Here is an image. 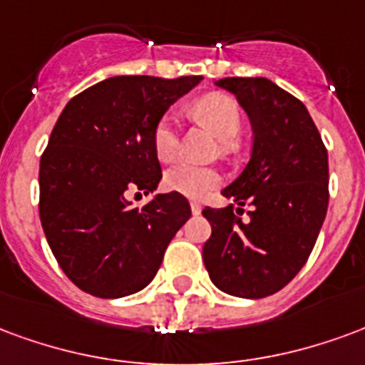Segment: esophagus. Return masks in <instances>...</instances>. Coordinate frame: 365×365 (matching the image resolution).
I'll return each instance as SVG.
<instances>
[{
  "mask_svg": "<svg viewBox=\"0 0 365 365\" xmlns=\"http://www.w3.org/2000/svg\"><path fill=\"white\" fill-rule=\"evenodd\" d=\"M190 210H192L194 215H200L202 204H200V202H190Z\"/></svg>",
  "mask_w": 365,
  "mask_h": 365,
  "instance_id": "1",
  "label": "esophagus"
}]
</instances>
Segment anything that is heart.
<instances>
[{
	"label": "heart",
	"instance_id": "heart-1",
	"mask_svg": "<svg viewBox=\"0 0 365 365\" xmlns=\"http://www.w3.org/2000/svg\"><path fill=\"white\" fill-rule=\"evenodd\" d=\"M192 114L200 118L204 124H208L222 140V151L230 153L235 148V138L243 126L241 108L235 103V98L223 93H210L198 101H194ZM151 148L155 151V157L161 163L173 161L179 153V135H177V122L173 114H163L151 132ZM222 182L220 173L200 167L192 163H177L165 175V186L173 192L182 194L192 200H202L212 194Z\"/></svg>",
	"mask_w": 365,
	"mask_h": 365
}]
</instances>
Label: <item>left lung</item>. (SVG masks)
Instances as JSON below:
<instances>
[{"mask_svg": "<svg viewBox=\"0 0 365 365\" xmlns=\"http://www.w3.org/2000/svg\"><path fill=\"white\" fill-rule=\"evenodd\" d=\"M215 85L237 97L252 126L251 159L222 194L252 210L247 222L233 204L202 210L212 225L202 259L215 288L260 299L309 259L329 206V155L305 105L270 79L225 77Z\"/></svg>", "mask_w": 365, "mask_h": 365, "instance_id": "left-lung-1", "label": "left lung"}]
</instances>
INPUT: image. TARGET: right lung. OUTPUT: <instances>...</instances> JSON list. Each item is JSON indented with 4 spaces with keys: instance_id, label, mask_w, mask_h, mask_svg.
I'll return each mask as SVG.
<instances>
[{
    "instance_id": "1",
    "label": "right lung",
    "mask_w": 365,
    "mask_h": 365,
    "mask_svg": "<svg viewBox=\"0 0 365 365\" xmlns=\"http://www.w3.org/2000/svg\"><path fill=\"white\" fill-rule=\"evenodd\" d=\"M200 79L108 77L60 114L41 157L38 212L58 264L79 289L105 299L143 289L192 214L182 194H157L143 208L126 194L157 188L153 126Z\"/></svg>"
}]
</instances>
